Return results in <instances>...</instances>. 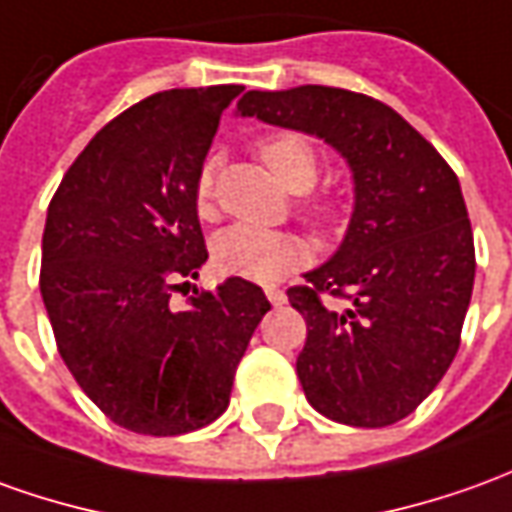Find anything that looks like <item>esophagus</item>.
Returning a JSON list of instances; mask_svg holds the SVG:
<instances>
[{"label":"esophagus","mask_w":512,"mask_h":512,"mask_svg":"<svg viewBox=\"0 0 512 512\" xmlns=\"http://www.w3.org/2000/svg\"><path fill=\"white\" fill-rule=\"evenodd\" d=\"M267 301L273 303V306H281V303H287V292L278 290V287H267Z\"/></svg>","instance_id":"obj_1"}]
</instances>
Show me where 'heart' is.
Returning a JSON list of instances; mask_svg holds the SVG:
<instances>
[{
  "instance_id": "b5f03b06",
  "label": "heart",
  "mask_w": 512,
  "mask_h": 512,
  "mask_svg": "<svg viewBox=\"0 0 512 512\" xmlns=\"http://www.w3.org/2000/svg\"><path fill=\"white\" fill-rule=\"evenodd\" d=\"M259 155L287 192L303 195L317 181V155L315 147L303 136L281 133L259 144ZM211 195H214V164H206L197 175L195 197L200 214L211 211ZM320 220H329V209L315 211ZM312 248L306 236L295 231H270L256 225H231L214 239L211 259L222 276L245 278L253 284H276L281 278L292 276L309 262Z\"/></svg>"
}]
</instances>
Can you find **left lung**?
Instances as JSON below:
<instances>
[{
  "label": "left lung",
  "instance_id": "1",
  "mask_svg": "<svg viewBox=\"0 0 512 512\" xmlns=\"http://www.w3.org/2000/svg\"><path fill=\"white\" fill-rule=\"evenodd\" d=\"M236 114L317 136L351 169L354 211L340 248L303 276L309 287L287 292L306 320L295 368L320 415L396 424L460 348L477 262L457 175L390 105L345 88L248 91ZM345 289V310L319 301Z\"/></svg>",
  "mask_w": 512,
  "mask_h": 512
}]
</instances>
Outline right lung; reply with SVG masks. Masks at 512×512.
Instances as JSON below:
<instances>
[{
  "label": "right lung",
  "instance_id": "obj_1",
  "mask_svg": "<svg viewBox=\"0 0 512 512\" xmlns=\"http://www.w3.org/2000/svg\"><path fill=\"white\" fill-rule=\"evenodd\" d=\"M242 86L172 88L136 102L86 144L52 197L41 298L66 368L114 424L183 435L228 410L234 373L270 301L225 278L172 309L206 242L197 175Z\"/></svg>",
  "mask_w": 512,
  "mask_h": 512
}]
</instances>
